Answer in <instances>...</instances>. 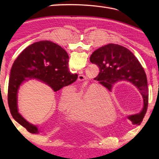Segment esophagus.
Listing matches in <instances>:
<instances>
[{
  "label": "esophagus",
  "mask_w": 159,
  "mask_h": 159,
  "mask_svg": "<svg viewBox=\"0 0 159 159\" xmlns=\"http://www.w3.org/2000/svg\"><path fill=\"white\" fill-rule=\"evenodd\" d=\"M85 79H85V76H84V75H82V74H80V75L79 76V80L80 82H82V81H83Z\"/></svg>",
  "instance_id": "1"
}]
</instances>
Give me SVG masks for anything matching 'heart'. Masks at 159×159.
Returning a JSON list of instances; mask_svg holds the SVG:
<instances>
[{
    "mask_svg": "<svg viewBox=\"0 0 159 159\" xmlns=\"http://www.w3.org/2000/svg\"><path fill=\"white\" fill-rule=\"evenodd\" d=\"M75 93V87H67L63 90L59 101V109L64 112L67 113L73 109L70 113V116L74 120L100 125L102 122L98 121V118L106 120L110 117L111 113L113 115L116 113L110 97L106 94L99 95L95 87L81 86L74 103Z\"/></svg>",
    "mask_w": 159,
    "mask_h": 159,
    "instance_id": "obj_1",
    "label": "heart"
}]
</instances>
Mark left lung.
Instances as JSON below:
<instances>
[{
  "mask_svg": "<svg viewBox=\"0 0 159 159\" xmlns=\"http://www.w3.org/2000/svg\"><path fill=\"white\" fill-rule=\"evenodd\" d=\"M90 61L96 64L100 72L97 80L110 92L115 83L128 81L136 87L143 98V108L139 113L128 116L133 124H140L148 105V86L146 74L133 53L125 47L109 43L95 50Z\"/></svg>",
  "mask_w": 159,
  "mask_h": 159,
  "instance_id": "left-lung-1",
  "label": "left lung"
}]
</instances>
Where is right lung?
<instances>
[{
	"label": "right lung",
	"instance_id": "add662e5",
	"mask_svg": "<svg viewBox=\"0 0 159 159\" xmlns=\"http://www.w3.org/2000/svg\"><path fill=\"white\" fill-rule=\"evenodd\" d=\"M69 57L57 43L40 41L29 46L20 54L13 63L8 87V104L14 120L29 133H39L38 126L26 121L18 112V93L20 86L30 79L38 80L56 92L73 83L76 74L70 72Z\"/></svg>",
	"mask_w": 159,
	"mask_h": 159
}]
</instances>
